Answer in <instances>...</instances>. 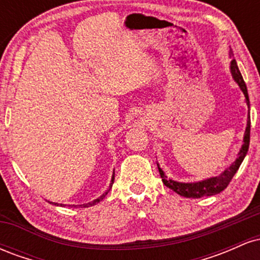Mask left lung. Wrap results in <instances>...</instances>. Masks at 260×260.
I'll list each match as a JSON object with an SVG mask.
<instances>
[{
  "label": "left lung",
  "mask_w": 260,
  "mask_h": 260,
  "mask_svg": "<svg viewBox=\"0 0 260 260\" xmlns=\"http://www.w3.org/2000/svg\"><path fill=\"white\" fill-rule=\"evenodd\" d=\"M230 57L231 58L234 57V52L232 51H230ZM230 70H231L234 79L237 82V84L240 85L241 90L243 91L244 98H246V103L249 107V98H248V91H247L246 83H244L242 74H241L240 70H238L235 58H232L231 64H230ZM249 136H250V120H249V112H248V121H247L246 132H244L243 145L242 148H241L240 153H238L237 160H236L228 170H225V171H223L220 176L208 178V180L205 181L196 182V183H181V182H176L168 178V176H165L162 170L160 169L159 164H157V169H159L160 176L161 178H162L164 184H165L166 187H169L170 189H172L174 192L177 193V194L186 197V198H202V197L215 196L217 193L222 192V190L229 186L232 178H234L235 174L237 172V170L240 169L241 164H242L244 156H246L247 151H248Z\"/></svg>",
  "instance_id": "1"
}]
</instances>
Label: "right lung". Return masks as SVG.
Masks as SVG:
<instances>
[{
	"label": "right lung",
	"mask_w": 260,
	"mask_h": 260,
	"mask_svg": "<svg viewBox=\"0 0 260 260\" xmlns=\"http://www.w3.org/2000/svg\"><path fill=\"white\" fill-rule=\"evenodd\" d=\"M113 181H115V170H113V175H112V180H111V184H110V188H109V189H107L106 190V192L105 193H104V194L103 196H101V197H99V198H98V199H95V201H92V202H90V203H88V204H83V205H79V207H83V208H86V207H91V205H95V204H98V203H99V202H101V201H103V199L104 198H105V196L107 194V193H109V190L110 189H111V187H112V183H113ZM55 205H58L57 204V203H55ZM62 205V204H61ZM74 207H77V205H74Z\"/></svg>",
	"instance_id": "1"
}]
</instances>
